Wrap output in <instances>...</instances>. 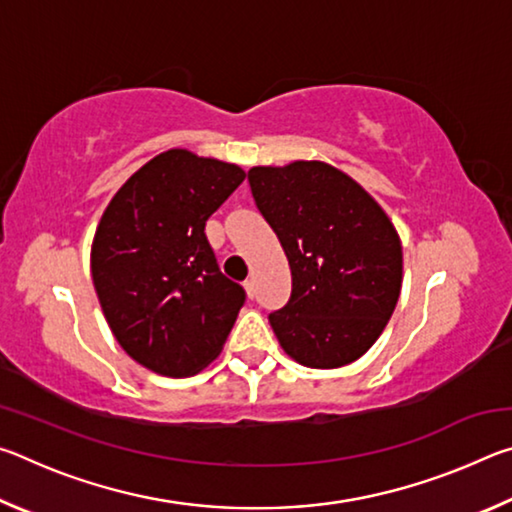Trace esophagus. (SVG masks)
Listing matches in <instances>:
<instances>
[{"label":"esophagus","mask_w":512,"mask_h":512,"mask_svg":"<svg viewBox=\"0 0 512 512\" xmlns=\"http://www.w3.org/2000/svg\"><path fill=\"white\" fill-rule=\"evenodd\" d=\"M244 289H246L250 300H253V298L257 296V289H255V282H253V280H246V282H244Z\"/></svg>","instance_id":"esophagus-1"}]
</instances>
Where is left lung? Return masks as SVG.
<instances>
[{"label":"left lung","mask_w":512,"mask_h":512,"mask_svg":"<svg viewBox=\"0 0 512 512\" xmlns=\"http://www.w3.org/2000/svg\"><path fill=\"white\" fill-rule=\"evenodd\" d=\"M248 183L291 268V298L268 314L277 341L309 368L357 361L400 298L402 244L391 219L327 162L253 167Z\"/></svg>","instance_id":"1"}]
</instances>
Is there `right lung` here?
Listing matches in <instances>:
<instances>
[{
	"mask_svg": "<svg viewBox=\"0 0 512 512\" xmlns=\"http://www.w3.org/2000/svg\"><path fill=\"white\" fill-rule=\"evenodd\" d=\"M237 164L171 149L126 180L92 244V280L117 343L144 368L189 377L219 357L246 291L205 221L244 183Z\"/></svg>",
	"mask_w": 512,
	"mask_h": 512,
	"instance_id": "add662e5",
	"label": "right lung"
}]
</instances>
